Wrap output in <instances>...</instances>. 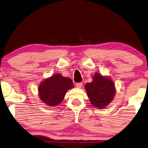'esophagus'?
I'll return each instance as SVG.
<instances>
[{
	"label": "esophagus",
	"mask_w": 148,
	"mask_h": 148,
	"mask_svg": "<svg viewBox=\"0 0 148 148\" xmlns=\"http://www.w3.org/2000/svg\"><path fill=\"white\" fill-rule=\"evenodd\" d=\"M82 85H83V83L82 82H80V83H77L76 84V86L77 88H81L82 87Z\"/></svg>",
	"instance_id": "34e87169"
}]
</instances>
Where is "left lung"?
I'll use <instances>...</instances> for the list:
<instances>
[{"instance_id":"left-lung-1","label":"left lung","mask_w":148,"mask_h":148,"mask_svg":"<svg viewBox=\"0 0 148 148\" xmlns=\"http://www.w3.org/2000/svg\"><path fill=\"white\" fill-rule=\"evenodd\" d=\"M85 88L91 104L99 109L108 106L115 95L114 82L98 73L95 74L92 82L87 83Z\"/></svg>"}]
</instances>
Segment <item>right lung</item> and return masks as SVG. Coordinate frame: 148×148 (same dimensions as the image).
Listing matches in <instances>:
<instances>
[{
	"instance_id": "obj_1",
	"label": "right lung",
	"mask_w": 148,
	"mask_h": 148,
	"mask_svg": "<svg viewBox=\"0 0 148 148\" xmlns=\"http://www.w3.org/2000/svg\"><path fill=\"white\" fill-rule=\"evenodd\" d=\"M73 87L71 79L56 74L45 79L39 85V98L48 106H58L63 101L66 91Z\"/></svg>"
}]
</instances>
